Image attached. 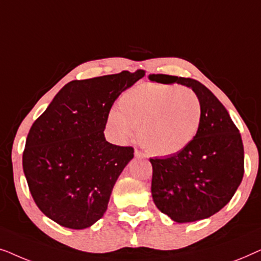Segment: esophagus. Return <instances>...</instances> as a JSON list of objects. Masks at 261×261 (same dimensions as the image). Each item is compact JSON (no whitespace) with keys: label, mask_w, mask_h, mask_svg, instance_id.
Masks as SVG:
<instances>
[{"label":"esophagus","mask_w":261,"mask_h":261,"mask_svg":"<svg viewBox=\"0 0 261 261\" xmlns=\"http://www.w3.org/2000/svg\"><path fill=\"white\" fill-rule=\"evenodd\" d=\"M134 154L135 156H138V158H147V155H146L145 153H142L141 151H139V149H135Z\"/></svg>","instance_id":"obj_1"}]
</instances>
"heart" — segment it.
<instances>
[{
  "instance_id": "heart-1",
  "label": "heart",
  "mask_w": 261,
  "mask_h": 261,
  "mask_svg": "<svg viewBox=\"0 0 261 261\" xmlns=\"http://www.w3.org/2000/svg\"><path fill=\"white\" fill-rule=\"evenodd\" d=\"M120 110L107 115L112 138L124 144L139 130L148 152L166 156L179 153L197 137L202 124L201 99L191 89L179 84L146 82L121 95Z\"/></svg>"
}]
</instances>
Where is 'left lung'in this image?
<instances>
[{
  "mask_svg": "<svg viewBox=\"0 0 261 261\" xmlns=\"http://www.w3.org/2000/svg\"><path fill=\"white\" fill-rule=\"evenodd\" d=\"M148 78L191 88L203 109L197 137L187 148L149 159L153 202L174 222L208 219L230 201L244 177L241 135L222 103L198 81L169 74H149Z\"/></svg>",
  "mask_w": 261,
  "mask_h": 261,
  "instance_id": "8db88e82",
  "label": "left lung"
}]
</instances>
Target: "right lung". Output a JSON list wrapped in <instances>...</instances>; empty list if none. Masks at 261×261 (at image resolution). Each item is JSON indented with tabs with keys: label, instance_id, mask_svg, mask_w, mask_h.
I'll use <instances>...</instances> for the list:
<instances>
[{
	"label": "right lung",
	"instance_id": "right-lung-1",
	"mask_svg": "<svg viewBox=\"0 0 261 261\" xmlns=\"http://www.w3.org/2000/svg\"><path fill=\"white\" fill-rule=\"evenodd\" d=\"M144 70L72 81L35 120L22 155L23 172L38 208L71 229L101 219L133 147L106 140L107 115L121 92Z\"/></svg>",
	"mask_w": 261,
	"mask_h": 261
}]
</instances>
